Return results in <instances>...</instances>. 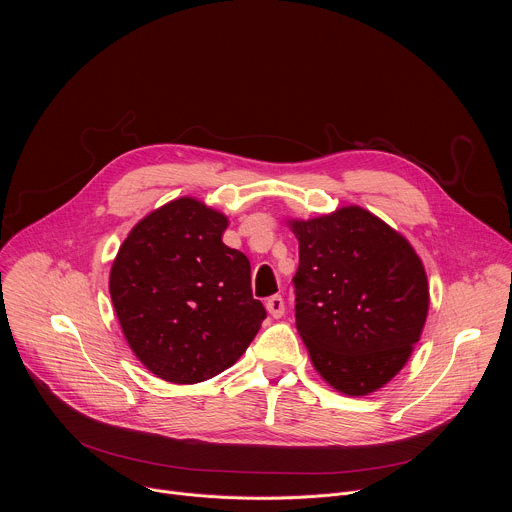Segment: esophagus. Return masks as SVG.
Returning a JSON list of instances; mask_svg holds the SVG:
<instances>
[{"instance_id": "obj_1", "label": "esophagus", "mask_w": 512, "mask_h": 512, "mask_svg": "<svg viewBox=\"0 0 512 512\" xmlns=\"http://www.w3.org/2000/svg\"><path fill=\"white\" fill-rule=\"evenodd\" d=\"M265 308L267 312L273 316V318H281L285 314V304H283V298L281 296H271L267 302H265Z\"/></svg>"}]
</instances>
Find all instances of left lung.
<instances>
[{"label":"left lung","instance_id":"1","mask_svg":"<svg viewBox=\"0 0 512 512\" xmlns=\"http://www.w3.org/2000/svg\"><path fill=\"white\" fill-rule=\"evenodd\" d=\"M289 227L300 241L296 326L312 364L344 395L381 389L405 367L427 318L421 259L360 206Z\"/></svg>","mask_w":512,"mask_h":512}]
</instances>
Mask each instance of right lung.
Wrapping results in <instances>:
<instances>
[{
    "label": "right lung",
    "instance_id": "obj_1",
    "mask_svg": "<svg viewBox=\"0 0 512 512\" xmlns=\"http://www.w3.org/2000/svg\"><path fill=\"white\" fill-rule=\"evenodd\" d=\"M227 225L225 214L184 196L141 218L113 261L109 291L125 340L168 383L233 367L267 316L249 259L223 243Z\"/></svg>",
    "mask_w": 512,
    "mask_h": 512
}]
</instances>
